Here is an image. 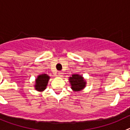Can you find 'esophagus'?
<instances>
[{"mask_svg": "<svg viewBox=\"0 0 130 130\" xmlns=\"http://www.w3.org/2000/svg\"><path fill=\"white\" fill-rule=\"evenodd\" d=\"M58 75H59V76H63V72H61V71H59V72H58Z\"/></svg>", "mask_w": 130, "mask_h": 130, "instance_id": "34e87169", "label": "esophagus"}]
</instances>
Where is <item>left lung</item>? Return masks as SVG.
Masks as SVG:
<instances>
[{"label":"left lung","mask_w":130,"mask_h":130,"mask_svg":"<svg viewBox=\"0 0 130 130\" xmlns=\"http://www.w3.org/2000/svg\"><path fill=\"white\" fill-rule=\"evenodd\" d=\"M69 82L71 84V89L74 92L81 91L84 89L86 86V80L84 79V77L78 74H72L71 76L69 78Z\"/></svg>","instance_id":"1"}]
</instances>
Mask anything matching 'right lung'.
<instances>
[{
	"label": "right lung",
	"instance_id": "obj_1",
	"mask_svg": "<svg viewBox=\"0 0 130 130\" xmlns=\"http://www.w3.org/2000/svg\"><path fill=\"white\" fill-rule=\"evenodd\" d=\"M50 78V76L46 74H42L37 76L35 80V89L39 92H42L46 89Z\"/></svg>",
	"mask_w": 130,
	"mask_h": 130
}]
</instances>
